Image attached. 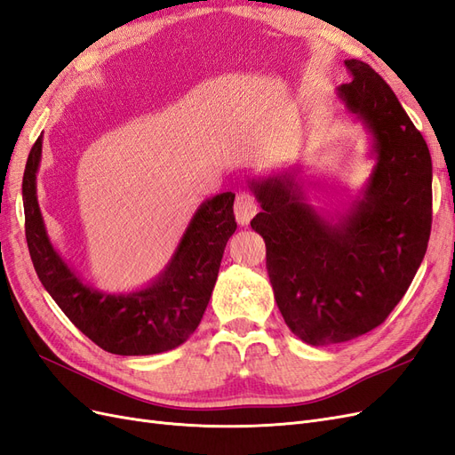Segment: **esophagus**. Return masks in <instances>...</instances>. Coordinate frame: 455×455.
I'll list each match as a JSON object with an SVG mask.
<instances>
[{"label":"esophagus","mask_w":455,"mask_h":455,"mask_svg":"<svg viewBox=\"0 0 455 455\" xmlns=\"http://www.w3.org/2000/svg\"><path fill=\"white\" fill-rule=\"evenodd\" d=\"M235 218L237 222L241 226H249L251 220L254 218L256 211H258V204H256V199L252 194H249V191H239L237 197H235Z\"/></svg>","instance_id":"esophagus-1"}]
</instances>
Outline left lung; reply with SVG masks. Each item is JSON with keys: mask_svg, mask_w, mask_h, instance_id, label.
Listing matches in <instances>:
<instances>
[{"mask_svg": "<svg viewBox=\"0 0 455 455\" xmlns=\"http://www.w3.org/2000/svg\"><path fill=\"white\" fill-rule=\"evenodd\" d=\"M338 87L374 139L376 167L364 197L330 222L306 201L294 174L251 182L261 206L252 229L279 311L309 346L349 341L379 326L406 294L433 222V164L421 132L366 62L346 60Z\"/></svg>", "mask_w": 455, "mask_h": 455, "instance_id": "1", "label": "left lung"}]
</instances>
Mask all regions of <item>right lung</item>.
Returning <instances> with one entry per match:
<instances>
[{
  "mask_svg": "<svg viewBox=\"0 0 455 455\" xmlns=\"http://www.w3.org/2000/svg\"><path fill=\"white\" fill-rule=\"evenodd\" d=\"M39 136L22 178L26 241L41 284L64 315L96 346L114 355H156L184 343L199 326L216 284L220 261L237 222L235 194L204 201L169 266L149 286L131 294H104L84 284L51 244L36 196Z\"/></svg>",
  "mask_w": 455,
  "mask_h": 455,
  "instance_id": "obj_1",
  "label": "right lung"
}]
</instances>
